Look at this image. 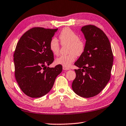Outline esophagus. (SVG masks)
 Returning a JSON list of instances; mask_svg holds the SVG:
<instances>
[{
  "mask_svg": "<svg viewBox=\"0 0 126 126\" xmlns=\"http://www.w3.org/2000/svg\"><path fill=\"white\" fill-rule=\"evenodd\" d=\"M63 70H69V68H68V67H64V66H63Z\"/></svg>",
  "mask_w": 126,
  "mask_h": 126,
  "instance_id": "esophagus-1",
  "label": "esophagus"
}]
</instances>
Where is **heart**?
Masks as SVG:
<instances>
[{
    "mask_svg": "<svg viewBox=\"0 0 126 126\" xmlns=\"http://www.w3.org/2000/svg\"><path fill=\"white\" fill-rule=\"evenodd\" d=\"M59 39L63 45L69 44V54L61 55L55 60L57 64L66 67H70L76 59L77 55H80L84 52L85 44L82 39L79 38L77 34L68 28H64L59 34ZM49 48L54 55H58L60 50V46L57 38H53L49 42Z\"/></svg>",
    "mask_w": 126,
    "mask_h": 126,
    "instance_id": "1",
    "label": "heart"
}]
</instances>
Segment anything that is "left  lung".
I'll return each mask as SVG.
<instances>
[{"label":"left lung","mask_w":126,"mask_h":126,"mask_svg":"<svg viewBox=\"0 0 126 126\" xmlns=\"http://www.w3.org/2000/svg\"><path fill=\"white\" fill-rule=\"evenodd\" d=\"M86 40L84 52L74 65L76 77L73 91L84 98L95 96L103 90L110 78L113 55L108 37L101 29L93 25L82 27Z\"/></svg>","instance_id":"left-lung-1"}]
</instances>
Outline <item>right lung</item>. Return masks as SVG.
I'll use <instances>...</instances> for the list:
<instances>
[{"label":"right lung","instance_id":"add662e5","mask_svg":"<svg viewBox=\"0 0 126 126\" xmlns=\"http://www.w3.org/2000/svg\"><path fill=\"white\" fill-rule=\"evenodd\" d=\"M58 29L35 27L20 38L14 53L15 77L23 93L32 98H39L49 92L62 66L47 65L54 61L49 42Z\"/></svg>","mask_w":126,"mask_h":126}]
</instances>
